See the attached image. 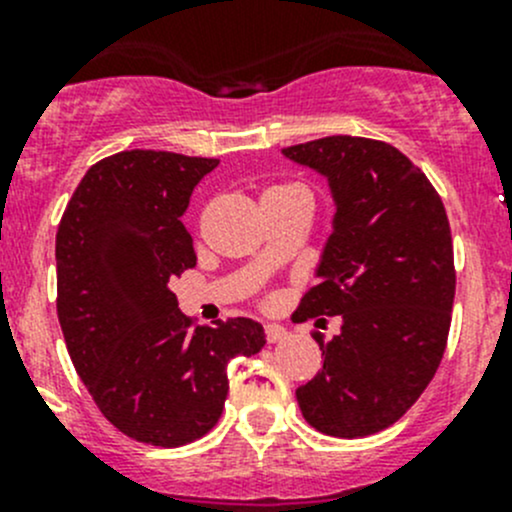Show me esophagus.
<instances>
[{
  "label": "esophagus",
  "instance_id": "1",
  "mask_svg": "<svg viewBox=\"0 0 512 512\" xmlns=\"http://www.w3.org/2000/svg\"><path fill=\"white\" fill-rule=\"evenodd\" d=\"M265 337H267V342H270V344L282 342V339H287V329L280 327V324H267Z\"/></svg>",
  "mask_w": 512,
  "mask_h": 512
}]
</instances>
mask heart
Listing matches in <instances>:
<instances>
[{"mask_svg":"<svg viewBox=\"0 0 512 512\" xmlns=\"http://www.w3.org/2000/svg\"><path fill=\"white\" fill-rule=\"evenodd\" d=\"M277 188H287V185H277ZM277 188H270V190H277Z\"/></svg>","mask_w":512,"mask_h":512,"instance_id":"obj_1","label":"heart"}]
</instances>
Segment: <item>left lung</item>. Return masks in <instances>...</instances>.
<instances>
[{
    "mask_svg": "<svg viewBox=\"0 0 512 512\" xmlns=\"http://www.w3.org/2000/svg\"><path fill=\"white\" fill-rule=\"evenodd\" d=\"M282 153L322 173L337 205L319 285L294 319L342 317V332L329 342L314 334L324 366L297 404L327 436H371L416 404L446 352L456 294L446 208L423 170L384 141L327 136Z\"/></svg>",
    "mask_w": 512,
    "mask_h": 512,
    "instance_id": "8db88e82",
    "label": "left lung"
}]
</instances>
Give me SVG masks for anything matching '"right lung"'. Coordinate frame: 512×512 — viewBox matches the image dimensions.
Wrapping results in <instances>:
<instances>
[{"label":"right lung","instance_id":"1","mask_svg":"<svg viewBox=\"0 0 512 512\" xmlns=\"http://www.w3.org/2000/svg\"><path fill=\"white\" fill-rule=\"evenodd\" d=\"M218 163L168 151L98 160L56 232V312L76 374L118 431L160 448L205 436L230 359L265 347L247 317L193 327L168 287L198 260L180 215Z\"/></svg>","mask_w":512,"mask_h":512}]
</instances>
